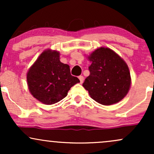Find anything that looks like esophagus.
I'll list each match as a JSON object with an SVG mask.
<instances>
[{
    "label": "esophagus",
    "mask_w": 154,
    "mask_h": 154,
    "mask_svg": "<svg viewBox=\"0 0 154 154\" xmlns=\"http://www.w3.org/2000/svg\"><path fill=\"white\" fill-rule=\"evenodd\" d=\"M79 81H80V83L82 84V83L83 82V81H84V77H83V76H82V75L79 76Z\"/></svg>",
    "instance_id": "obj_1"
}]
</instances>
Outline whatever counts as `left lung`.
<instances>
[{"label": "left lung", "instance_id": "1", "mask_svg": "<svg viewBox=\"0 0 154 154\" xmlns=\"http://www.w3.org/2000/svg\"><path fill=\"white\" fill-rule=\"evenodd\" d=\"M88 59L91 62L90 75L82 86L98 103L110 106L126 96L131 85L129 67L123 59L109 48L100 47Z\"/></svg>", "mask_w": 154, "mask_h": 154}]
</instances>
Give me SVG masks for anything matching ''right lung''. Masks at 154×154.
<instances>
[{"label":"right lung","instance_id":"add662e5","mask_svg":"<svg viewBox=\"0 0 154 154\" xmlns=\"http://www.w3.org/2000/svg\"><path fill=\"white\" fill-rule=\"evenodd\" d=\"M29 92L37 100L46 105L60 101L68 94L72 86L79 82L71 75L68 64L60 61V53L44 51L26 73Z\"/></svg>","mask_w":154,"mask_h":154}]
</instances>
